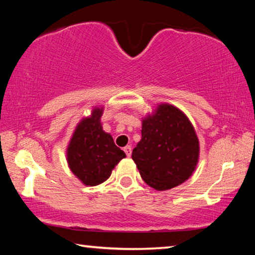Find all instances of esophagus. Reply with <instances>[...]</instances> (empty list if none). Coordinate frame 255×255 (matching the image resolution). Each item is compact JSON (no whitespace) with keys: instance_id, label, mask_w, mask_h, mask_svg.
Instances as JSON below:
<instances>
[{"instance_id":"esophagus-1","label":"esophagus","mask_w":255,"mask_h":255,"mask_svg":"<svg viewBox=\"0 0 255 255\" xmlns=\"http://www.w3.org/2000/svg\"><path fill=\"white\" fill-rule=\"evenodd\" d=\"M124 150H125V153H126L127 156L130 157V155H131V146L130 145H127L126 147L124 148Z\"/></svg>"}]
</instances>
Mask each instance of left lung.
I'll return each instance as SVG.
<instances>
[{
    "mask_svg": "<svg viewBox=\"0 0 255 255\" xmlns=\"http://www.w3.org/2000/svg\"><path fill=\"white\" fill-rule=\"evenodd\" d=\"M200 145L187 115L170 103H158L141 118V139L132 150L141 179L165 191L187 181L199 162Z\"/></svg>",
    "mask_w": 255,
    "mask_h": 255,
    "instance_id": "left-lung-1",
    "label": "left lung"
}]
</instances>
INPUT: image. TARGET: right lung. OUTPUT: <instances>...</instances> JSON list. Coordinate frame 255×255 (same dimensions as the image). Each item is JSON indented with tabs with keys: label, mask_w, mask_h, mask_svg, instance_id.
<instances>
[{
	"label": "right lung",
	"mask_w": 255,
	"mask_h": 255,
	"mask_svg": "<svg viewBox=\"0 0 255 255\" xmlns=\"http://www.w3.org/2000/svg\"><path fill=\"white\" fill-rule=\"evenodd\" d=\"M103 109L102 106L93 107L91 115L77 123L66 148L68 167L88 187L107 181L116 165L126 157L110 133L103 130Z\"/></svg>",
	"instance_id": "add662e5"
}]
</instances>
